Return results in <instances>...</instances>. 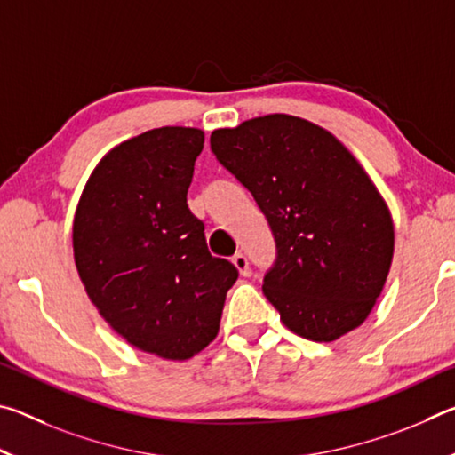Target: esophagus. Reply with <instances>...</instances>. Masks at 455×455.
I'll return each instance as SVG.
<instances>
[{
  "label": "esophagus",
  "mask_w": 455,
  "mask_h": 455,
  "mask_svg": "<svg viewBox=\"0 0 455 455\" xmlns=\"http://www.w3.org/2000/svg\"><path fill=\"white\" fill-rule=\"evenodd\" d=\"M233 265L236 267V271L241 273L243 276L249 275V260H246V257L243 255V252H236V255L233 257Z\"/></svg>",
  "instance_id": "obj_1"
}]
</instances>
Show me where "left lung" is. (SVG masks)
<instances>
[{"label": "left lung", "mask_w": 455, "mask_h": 455, "mask_svg": "<svg viewBox=\"0 0 455 455\" xmlns=\"http://www.w3.org/2000/svg\"><path fill=\"white\" fill-rule=\"evenodd\" d=\"M251 192L276 259L263 292L292 333L335 341L371 313L394 257V222L353 154L313 122L268 114L211 134Z\"/></svg>", "instance_id": "obj_1"}]
</instances>
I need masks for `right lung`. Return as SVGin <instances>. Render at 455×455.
<instances>
[{
  "label": "right lung",
  "mask_w": 455,
  "mask_h": 455,
  "mask_svg": "<svg viewBox=\"0 0 455 455\" xmlns=\"http://www.w3.org/2000/svg\"><path fill=\"white\" fill-rule=\"evenodd\" d=\"M204 146L198 128L164 126L100 160L74 219L76 268L90 301L130 345L188 359L219 333L233 263L209 252L187 192Z\"/></svg>",
  "instance_id": "right-lung-1"
}]
</instances>
